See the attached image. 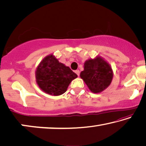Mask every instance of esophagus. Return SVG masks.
I'll use <instances>...</instances> for the list:
<instances>
[{"label":"esophagus","mask_w":146,"mask_h":146,"mask_svg":"<svg viewBox=\"0 0 146 146\" xmlns=\"http://www.w3.org/2000/svg\"><path fill=\"white\" fill-rule=\"evenodd\" d=\"M75 72H76V74L78 76H80V70H76L75 71Z\"/></svg>","instance_id":"obj_1"}]
</instances>
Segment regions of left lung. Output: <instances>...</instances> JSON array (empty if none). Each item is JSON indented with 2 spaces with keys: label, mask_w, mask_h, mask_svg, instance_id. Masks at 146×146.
<instances>
[{
  "label": "left lung",
  "mask_w": 146,
  "mask_h": 146,
  "mask_svg": "<svg viewBox=\"0 0 146 146\" xmlns=\"http://www.w3.org/2000/svg\"><path fill=\"white\" fill-rule=\"evenodd\" d=\"M80 77L91 92L97 94L103 92L111 84L113 77V70L104 59L97 56L86 61Z\"/></svg>",
  "instance_id": "8db88e82"
}]
</instances>
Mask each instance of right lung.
<instances>
[{"label": "right lung", "mask_w": 146, "mask_h": 146, "mask_svg": "<svg viewBox=\"0 0 146 146\" xmlns=\"http://www.w3.org/2000/svg\"><path fill=\"white\" fill-rule=\"evenodd\" d=\"M78 76L68 66L59 62L52 54L44 58L35 71L37 85L46 94L58 96L66 92Z\"/></svg>", "instance_id": "right-lung-1"}]
</instances>
